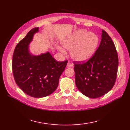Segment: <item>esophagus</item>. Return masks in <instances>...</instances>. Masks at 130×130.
<instances>
[{"label":"esophagus","mask_w":130,"mask_h":130,"mask_svg":"<svg viewBox=\"0 0 130 130\" xmlns=\"http://www.w3.org/2000/svg\"><path fill=\"white\" fill-rule=\"evenodd\" d=\"M71 67H73V65L71 64L70 62H68L67 63V68H70Z\"/></svg>","instance_id":"obj_1"}]
</instances>
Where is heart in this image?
<instances>
[{
	"mask_svg": "<svg viewBox=\"0 0 130 130\" xmlns=\"http://www.w3.org/2000/svg\"><path fill=\"white\" fill-rule=\"evenodd\" d=\"M63 47L70 50L71 59L77 62H85L89 60L94 52L98 43V37L93 32L80 29L74 32L61 41ZM59 50L65 53V49L58 46Z\"/></svg>",
	"mask_w": 130,
	"mask_h": 130,
	"instance_id": "heart-1",
	"label": "heart"
}]
</instances>
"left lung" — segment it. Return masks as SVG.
<instances>
[{"label": "left lung", "mask_w": 130, "mask_h": 130, "mask_svg": "<svg viewBox=\"0 0 130 130\" xmlns=\"http://www.w3.org/2000/svg\"><path fill=\"white\" fill-rule=\"evenodd\" d=\"M74 64L76 87L84 95L96 98L109 92L116 80L118 58L107 33L102 30L101 43L92 58L85 63Z\"/></svg>", "instance_id": "1"}]
</instances>
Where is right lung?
Instances as JSON below:
<instances>
[{"label": "right lung", "instance_id": "right-lung-1", "mask_svg": "<svg viewBox=\"0 0 130 130\" xmlns=\"http://www.w3.org/2000/svg\"><path fill=\"white\" fill-rule=\"evenodd\" d=\"M38 32V27L33 28L16 46L12 69L15 82L22 90L32 97L42 98L56 89L68 61L58 62L49 52L32 54L29 45Z\"/></svg>", "mask_w": 130, "mask_h": 130}]
</instances>
